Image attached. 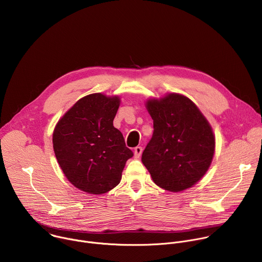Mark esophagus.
<instances>
[{"label":"esophagus","mask_w":262,"mask_h":262,"mask_svg":"<svg viewBox=\"0 0 262 262\" xmlns=\"http://www.w3.org/2000/svg\"><path fill=\"white\" fill-rule=\"evenodd\" d=\"M142 151H143V148H142L141 146H137V147L135 148V150H134L135 158H136V159H139V158L141 157V155H142Z\"/></svg>","instance_id":"obj_1"}]
</instances>
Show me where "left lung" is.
<instances>
[{
  "label": "left lung",
  "instance_id": "8db88e82",
  "mask_svg": "<svg viewBox=\"0 0 262 262\" xmlns=\"http://www.w3.org/2000/svg\"><path fill=\"white\" fill-rule=\"evenodd\" d=\"M146 108L155 129L142 163L160 188L174 193L192 188L212 162L215 139L209 122L190 98L178 93L149 98Z\"/></svg>",
  "mask_w": 262,
  "mask_h": 262
}]
</instances>
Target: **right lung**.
I'll use <instances>...</instances> for the list:
<instances>
[{"label": "right lung", "mask_w": 262, "mask_h": 262, "mask_svg": "<svg viewBox=\"0 0 262 262\" xmlns=\"http://www.w3.org/2000/svg\"><path fill=\"white\" fill-rule=\"evenodd\" d=\"M119 96L93 93L82 97L58 121L53 134L56 159L79 190L104 194L119 184L134 154L113 125Z\"/></svg>", "instance_id": "add662e5"}]
</instances>
